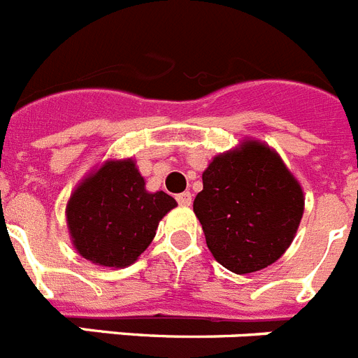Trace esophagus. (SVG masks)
<instances>
[{"label": "esophagus", "mask_w": 358, "mask_h": 358, "mask_svg": "<svg viewBox=\"0 0 358 358\" xmlns=\"http://www.w3.org/2000/svg\"><path fill=\"white\" fill-rule=\"evenodd\" d=\"M176 199L181 206H189V204H192V194H189V192H182V194L176 195Z\"/></svg>", "instance_id": "1"}]
</instances>
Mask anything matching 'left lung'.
<instances>
[{
  "mask_svg": "<svg viewBox=\"0 0 358 358\" xmlns=\"http://www.w3.org/2000/svg\"><path fill=\"white\" fill-rule=\"evenodd\" d=\"M194 201L208 249L236 274L268 267L301 222L303 189L276 152L248 141L215 157Z\"/></svg>",
  "mask_w": 358,
  "mask_h": 358,
  "instance_id": "obj_1",
  "label": "left lung"
}]
</instances>
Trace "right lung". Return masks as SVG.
<instances>
[{
    "instance_id": "obj_1",
    "label": "right lung",
    "mask_w": 358,
    "mask_h": 358,
    "mask_svg": "<svg viewBox=\"0 0 358 358\" xmlns=\"http://www.w3.org/2000/svg\"><path fill=\"white\" fill-rule=\"evenodd\" d=\"M177 206L164 192L148 194L132 159L109 161L80 182L68 202V227L85 260L127 267L150 245L161 218Z\"/></svg>"
}]
</instances>
